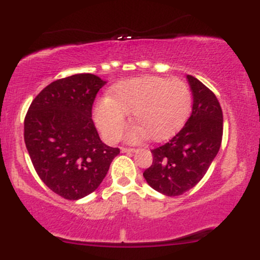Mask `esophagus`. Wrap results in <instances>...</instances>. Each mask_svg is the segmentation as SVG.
<instances>
[{"label": "esophagus", "mask_w": 260, "mask_h": 260, "mask_svg": "<svg viewBox=\"0 0 260 260\" xmlns=\"http://www.w3.org/2000/svg\"><path fill=\"white\" fill-rule=\"evenodd\" d=\"M121 151H122V153H134V151H136V149H133V148H121Z\"/></svg>", "instance_id": "1"}]
</instances>
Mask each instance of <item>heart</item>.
I'll list each match as a JSON object with an SVG mask.
<instances>
[{"mask_svg": "<svg viewBox=\"0 0 260 260\" xmlns=\"http://www.w3.org/2000/svg\"><path fill=\"white\" fill-rule=\"evenodd\" d=\"M192 106V92L178 78L144 76L118 83L110 98L94 106V121L109 143L121 138L127 126V115L133 112L137 126L127 139L137 143L145 137L162 140L177 132L186 122Z\"/></svg>", "mask_w": 260, "mask_h": 260, "instance_id": "obj_1", "label": "heart"}]
</instances>
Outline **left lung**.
I'll return each instance as SVG.
<instances>
[{
  "instance_id": "left-lung-1",
  "label": "left lung",
  "mask_w": 260,
  "mask_h": 260,
  "mask_svg": "<svg viewBox=\"0 0 260 260\" xmlns=\"http://www.w3.org/2000/svg\"><path fill=\"white\" fill-rule=\"evenodd\" d=\"M187 79L193 94L192 115L174 138L151 150L153 164L143 172L149 186L168 197L183 194L204 177L222 140L219 100L194 77Z\"/></svg>"
}]
</instances>
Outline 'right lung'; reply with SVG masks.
<instances>
[{
  "label": "right lung",
  "mask_w": 260,
  "mask_h": 260,
  "mask_svg": "<svg viewBox=\"0 0 260 260\" xmlns=\"http://www.w3.org/2000/svg\"><path fill=\"white\" fill-rule=\"evenodd\" d=\"M106 84L90 73L55 80L37 95L24 120V142L35 171L52 192L77 201L94 192L120 149L101 142L91 120Z\"/></svg>",
  "instance_id": "right-lung-1"
}]
</instances>
